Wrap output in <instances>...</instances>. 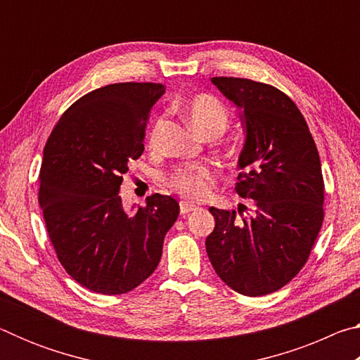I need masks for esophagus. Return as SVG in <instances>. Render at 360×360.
<instances>
[{"mask_svg":"<svg viewBox=\"0 0 360 360\" xmlns=\"http://www.w3.org/2000/svg\"><path fill=\"white\" fill-rule=\"evenodd\" d=\"M179 208H181V214H187V212L197 210V205H193L191 202H186V200H182V202L179 203Z\"/></svg>","mask_w":360,"mask_h":360,"instance_id":"esophagus-1","label":"esophagus"}]
</instances>
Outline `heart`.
<instances>
[{
    "label": "heart",
    "instance_id": "heart-1",
    "mask_svg": "<svg viewBox=\"0 0 360 360\" xmlns=\"http://www.w3.org/2000/svg\"><path fill=\"white\" fill-rule=\"evenodd\" d=\"M184 114L187 115L188 122L197 131L202 135L208 133H222L227 129L230 122L229 109L224 106V103L210 94H197L186 100ZM163 129V119H157L150 127L149 131V146L152 149L157 148L160 143V135ZM216 178V172L212 167L206 163H197V165L182 167L174 169L168 176V186L174 188L184 197L192 200H202L210 193V186L212 179Z\"/></svg>",
    "mask_w": 360,
    "mask_h": 360
}]
</instances>
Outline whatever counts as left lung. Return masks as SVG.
<instances>
[{
	"instance_id": "8db88e82",
	"label": "left lung",
	"mask_w": 360,
	"mask_h": 360,
	"mask_svg": "<svg viewBox=\"0 0 360 360\" xmlns=\"http://www.w3.org/2000/svg\"><path fill=\"white\" fill-rule=\"evenodd\" d=\"M211 82L243 109L246 139L235 191L252 200L238 212L211 206L206 252L217 276L248 297L276 292L307 264L324 221L318 149L294 101L273 85L243 77Z\"/></svg>"
}]
</instances>
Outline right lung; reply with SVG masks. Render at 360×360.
Listing matches in <instances>:
<instances>
[{"mask_svg": "<svg viewBox=\"0 0 360 360\" xmlns=\"http://www.w3.org/2000/svg\"><path fill=\"white\" fill-rule=\"evenodd\" d=\"M163 94L165 85L154 82L96 89L66 109L44 146L39 206L47 235L66 273L96 294H125L148 279L178 219L169 195H150L133 212L119 195Z\"/></svg>", "mask_w": 360, "mask_h": 360, "instance_id": "obj_1", "label": "right lung"}]
</instances>
